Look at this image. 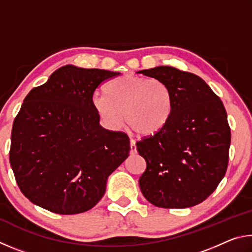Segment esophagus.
<instances>
[{
    "label": "esophagus",
    "instance_id": "34e87169",
    "mask_svg": "<svg viewBox=\"0 0 252 252\" xmlns=\"http://www.w3.org/2000/svg\"><path fill=\"white\" fill-rule=\"evenodd\" d=\"M130 152L131 155H134V153L136 152V146H135V141L134 140H130Z\"/></svg>",
    "mask_w": 252,
    "mask_h": 252
}]
</instances>
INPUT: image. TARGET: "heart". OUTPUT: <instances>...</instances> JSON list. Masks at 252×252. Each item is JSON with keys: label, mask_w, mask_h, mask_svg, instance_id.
I'll use <instances>...</instances> for the list:
<instances>
[{"label": "heart", "mask_w": 252, "mask_h": 252, "mask_svg": "<svg viewBox=\"0 0 252 252\" xmlns=\"http://www.w3.org/2000/svg\"><path fill=\"white\" fill-rule=\"evenodd\" d=\"M105 92L95 93L92 104L110 127H119L126 118L131 129L139 134L151 135L167 125L171 116V89L160 79L126 74L111 81Z\"/></svg>", "instance_id": "b5f03b06"}]
</instances>
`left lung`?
<instances>
[{"label":"left lung","mask_w":252,"mask_h":252,"mask_svg":"<svg viewBox=\"0 0 252 252\" xmlns=\"http://www.w3.org/2000/svg\"><path fill=\"white\" fill-rule=\"evenodd\" d=\"M140 73L164 81L173 97L167 125L136 142L147 162L140 189L156 207H193L217 189L228 168L231 132L222 101L190 72L157 66Z\"/></svg>","instance_id":"left-lung-1"}]
</instances>
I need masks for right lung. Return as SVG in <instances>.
Returning <instances> with one entry per match:
<instances>
[{"instance_id": "right-lung-1", "label": "right lung", "mask_w": 252, "mask_h": 252, "mask_svg": "<svg viewBox=\"0 0 252 252\" xmlns=\"http://www.w3.org/2000/svg\"><path fill=\"white\" fill-rule=\"evenodd\" d=\"M119 72L64 65L25 96L11 134L10 163L21 192L59 215L90 210L125 161V132L100 126L95 89Z\"/></svg>"}]
</instances>
